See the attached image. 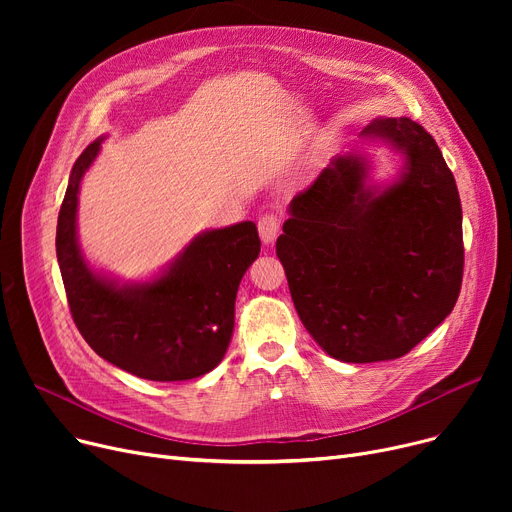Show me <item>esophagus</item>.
Returning a JSON list of instances; mask_svg holds the SVG:
<instances>
[{
    "instance_id": "obj_1",
    "label": "esophagus",
    "mask_w": 512,
    "mask_h": 512,
    "mask_svg": "<svg viewBox=\"0 0 512 512\" xmlns=\"http://www.w3.org/2000/svg\"><path fill=\"white\" fill-rule=\"evenodd\" d=\"M257 228H259V236L265 245H274V240L280 234V218L274 213H265L259 218Z\"/></svg>"
}]
</instances>
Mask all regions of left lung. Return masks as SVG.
<instances>
[{
	"label": "left lung",
	"mask_w": 512,
	"mask_h": 512,
	"mask_svg": "<svg viewBox=\"0 0 512 512\" xmlns=\"http://www.w3.org/2000/svg\"><path fill=\"white\" fill-rule=\"evenodd\" d=\"M359 137L402 155L396 180L369 184L361 151L334 157L276 242L303 326L344 363L407 355L454 309L465 263L459 191L432 134L375 118Z\"/></svg>",
	"instance_id": "8db88e82"
}]
</instances>
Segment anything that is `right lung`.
I'll return each mask as SVG.
<instances>
[{
	"instance_id": "add662e5",
	"label": "right lung",
	"mask_w": 512,
	"mask_h": 512,
	"mask_svg": "<svg viewBox=\"0 0 512 512\" xmlns=\"http://www.w3.org/2000/svg\"><path fill=\"white\" fill-rule=\"evenodd\" d=\"M101 141H93L76 159L58 215L56 253L74 324L101 359L137 378H199L228 351L236 290L261 251L257 226L240 222L195 236L149 282L118 284L105 278L91 270L76 236L80 180Z\"/></svg>"
}]
</instances>
